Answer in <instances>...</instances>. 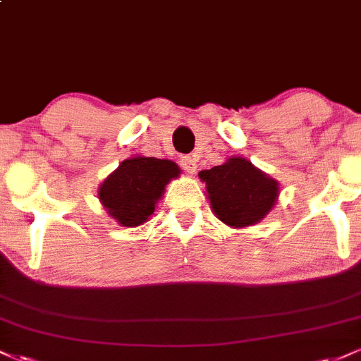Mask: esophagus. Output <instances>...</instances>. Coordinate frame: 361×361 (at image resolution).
Returning <instances> with one entry per match:
<instances>
[{
	"instance_id": "obj_1",
	"label": "esophagus",
	"mask_w": 361,
	"mask_h": 361,
	"mask_svg": "<svg viewBox=\"0 0 361 361\" xmlns=\"http://www.w3.org/2000/svg\"><path fill=\"white\" fill-rule=\"evenodd\" d=\"M180 164H181V168H183L186 173H190V175H193V173L197 171V168H198L197 159H195L193 156H183L180 159Z\"/></svg>"
}]
</instances>
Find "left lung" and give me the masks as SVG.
Here are the masks:
<instances>
[{"instance_id": "left-lung-1", "label": "left lung", "mask_w": 361, "mask_h": 361, "mask_svg": "<svg viewBox=\"0 0 361 361\" xmlns=\"http://www.w3.org/2000/svg\"><path fill=\"white\" fill-rule=\"evenodd\" d=\"M198 176L205 181L214 212L227 226L246 227L259 222L279 197V183L244 157H231Z\"/></svg>"}]
</instances>
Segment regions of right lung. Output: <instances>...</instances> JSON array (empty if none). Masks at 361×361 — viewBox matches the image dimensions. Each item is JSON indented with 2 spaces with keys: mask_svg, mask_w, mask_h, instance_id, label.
I'll list each match as a JSON object with an SVG mask.
<instances>
[{
  "mask_svg": "<svg viewBox=\"0 0 361 361\" xmlns=\"http://www.w3.org/2000/svg\"><path fill=\"white\" fill-rule=\"evenodd\" d=\"M178 175L180 169L169 159L130 157L103 181L98 197L117 222L135 227L151 217L164 186Z\"/></svg>",
  "mask_w": 361,
  "mask_h": 361,
  "instance_id": "obj_1",
  "label": "right lung"
}]
</instances>
